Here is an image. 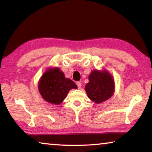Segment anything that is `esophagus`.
Masks as SVG:
<instances>
[{
    "mask_svg": "<svg viewBox=\"0 0 152 152\" xmlns=\"http://www.w3.org/2000/svg\"><path fill=\"white\" fill-rule=\"evenodd\" d=\"M76 85H77V86H78V88H80V87H81V83H80V82H77Z\"/></svg>",
    "mask_w": 152,
    "mask_h": 152,
    "instance_id": "34e87169",
    "label": "esophagus"
}]
</instances>
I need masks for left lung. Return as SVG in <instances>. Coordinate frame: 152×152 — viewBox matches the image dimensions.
Returning a JSON list of instances; mask_svg holds the SVG:
<instances>
[{
    "label": "left lung",
    "mask_w": 152,
    "mask_h": 152,
    "mask_svg": "<svg viewBox=\"0 0 152 152\" xmlns=\"http://www.w3.org/2000/svg\"><path fill=\"white\" fill-rule=\"evenodd\" d=\"M88 79L85 90L88 98L93 102L99 103L112 97L114 92V83L108 72L94 70Z\"/></svg>",
    "instance_id": "8db88e82"
}]
</instances>
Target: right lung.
I'll return each mask as SVG.
<instances>
[{"label": "right lung", "mask_w": 152, "mask_h": 152, "mask_svg": "<svg viewBox=\"0 0 152 152\" xmlns=\"http://www.w3.org/2000/svg\"><path fill=\"white\" fill-rule=\"evenodd\" d=\"M76 84L66 78L59 68H52L43 74L38 84V90L47 102L59 105L66 98L72 88H76Z\"/></svg>", "instance_id": "1"}]
</instances>
